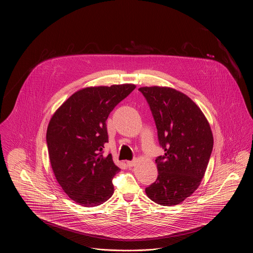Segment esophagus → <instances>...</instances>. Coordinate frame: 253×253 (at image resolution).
<instances>
[{
    "instance_id": "esophagus-1",
    "label": "esophagus",
    "mask_w": 253,
    "mask_h": 253,
    "mask_svg": "<svg viewBox=\"0 0 253 253\" xmlns=\"http://www.w3.org/2000/svg\"><path fill=\"white\" fill-rule=\"evenodd\" d=\"M136 160H133V161H128V162H127V166H128V167H130V168H132V167H134V166L136 165Z\"/></svg>"
}]
</instances>
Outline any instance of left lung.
Returning a JSON list of instances; mask_svg holds the SVG:
<instances>
[{
	"label": "left lung",
	"instance_id": "left-lung-1",
	"mask_svg": "<svg viewBox=\"0 0 253 253\" xmlns=\"http://www.w3.org/2000/svg\"><path fill=\"white\" fill-rule=\"evenodd\" d=\"M146 99L160 146L156 158L158 177L145 189L147 196L163 206L181 203L200 185L213 150L210 125L195 102L170 87L138 88Z\"/></svg>",
	"mask_w": 253,
	"mask_h": 253
}]
</instances>
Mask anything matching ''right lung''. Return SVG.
<instances>
[{
	"mask_svg": "<svg viewBox=\"0 0 253 253\" xmlns=\"http://www.w3.org/2000/svg\"><path fill=\"white\" fill-rule=\"evenodd\" d=\"M135 84L94 86L68 98L51 118L46 141L56 179L73 201L84 207L103 204L114 194L119 168L103 156L109 141L106 120Z\"/></svg>",
	"mask_w": 253,
	"mask_h": 253,
	"instance_id": "right-lung-1",
	"label": "right lung"
}]
</instances>
